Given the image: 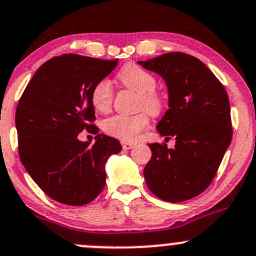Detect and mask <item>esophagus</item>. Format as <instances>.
Returning <instances> with one entry per match:
<instances>
[{"label": "esophagus", "mask_w": 256, "mask_h": 256, "mask_svg": "<svg viewBox=\"0 0 256 256\" xmlns=\"http://www.w3.org/2000/svg\"><path fill=\"white\" fill-rule=\"evenodd\" d=\"M135 147V144L132 142H122V148L124 150H131Z\"/></svg>", "instance_id": "34e87169"}]
</instances>
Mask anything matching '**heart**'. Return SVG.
<instances>
[{
	"label": "heart",
	"mask_w": 256,
	"mask_h": 256,
	"mask_svg": "<svg viewBox=\"0 0 256 256\" xmlns=\"http://www.w3.org/2000/svg\"><path fill=\"white\" fill-rule=\"evenodd\" d=\"M118 78L126 88L138 93V106L150 114L158 115L166 106L163 94L156 90V78L152 74L135 64H128L118 74ZM112 84L109 80H99L93 87L90 100L96 112H106L112 103ZM148 115L138 112L135 115H114L104 120L103 130L108 135L122 141H132L148 125Z\"/></svg>",
	"instance_id": "obj_1"
}]
</instances>
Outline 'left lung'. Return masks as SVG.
<instances>
[{
    "instance_id": "8db88e82",
    "label": "left lung",
    "mask_w": 256,
    "mask_h": 256,
    "mask_svg": "<svg viewBox=\"0 0 256 256\" xmlns=\"http://www.w3.org/2000/svg\"><path fill=\"white\" fill-rule=\"evenodd\" d=\"M138 64L166 82L169 109L157 130L166 138L176 137L174 148L148 144L146 184L160 200H189L211 184L232 141L227 92L205 64L188 54H163Z\"/></svg>"
}]
</instances>
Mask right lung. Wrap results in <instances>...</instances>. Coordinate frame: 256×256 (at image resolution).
Listing matches in <instances>:
<instances>
[{
  "mask_svg": "<svg viewBox=\"0 0 256 256\" xmlns=\"http://www.w3.org/2000/svg\"><path fill=\"white\" fill-rule=\"evenodd\" d=\"M116 60L64 54L38 68L22 94L16 128L24 168L38 186L58 202L82 206L106 186V163L120 142L99 134L80 141L83 130L98 134L90 94L116 67Z\"/></svg>",
  "mask_w": 256,
  "mask_h": 256,
  "instance_id": "right-lung-1",
  "label": "right lung"
}]
</instances>
